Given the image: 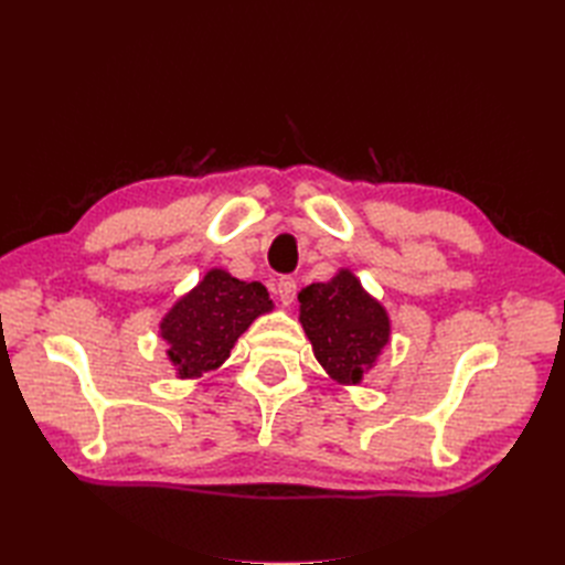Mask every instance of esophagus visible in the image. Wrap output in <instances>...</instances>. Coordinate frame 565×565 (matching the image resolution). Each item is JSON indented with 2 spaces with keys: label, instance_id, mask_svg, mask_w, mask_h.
Instances as JSON below:
<instances>
[{
  "label": "esophagus",
  "instance_id": "1",
  "mask_svg": "<svg viewBox=\"0 0 565 565\" xmlns=\"http://www.w3.org/2000/svg\"><path fill=\"white\" fill-rule=\"evenodd\" d=\"M276 289H278V297H280L282 306H289V303L295 301V297H297V282L292 278H280Z\"/></svg>",
  "mask_w": 565,
  "mask_h": 565
}]
</instances>
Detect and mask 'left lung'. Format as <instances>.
Wrapping results in <instances>:
<instances>
[{
	"label": "left lung",
	"instance_id": "1",
	"mask_svg": "<svg viewBox=\"0 0 565 565\" xmlns=\"http://www.w3.org/2000/svg\"><path fill=\"white\" fill-rule=\"evenodd\" d=\"M299 322L316 361L339 386H358L391 341V318L351 268L299 292Z\"/></svg>",
	"mask_w": 565,
	"mask_h": 565
}]
</instances>
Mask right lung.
<instances>
[{
	"label": "right lung",
	"mask_w": 565,
	"mask_h": 565,
	"mask_svg": "<svg viewBox=\"0 0 565 565\" xmlns=\"http://www.w3.org/2000/svg\"><path fill=\"white\" fill-rule=\"evenodd\" d=\"M273 309L276 306L262 282H243L226 268H210L158 324L177 380H200L204 372L218 370L228 361L237 337Z\"/></svg>",
	"instance_id": "right-lung-1"
}]
</instances>
